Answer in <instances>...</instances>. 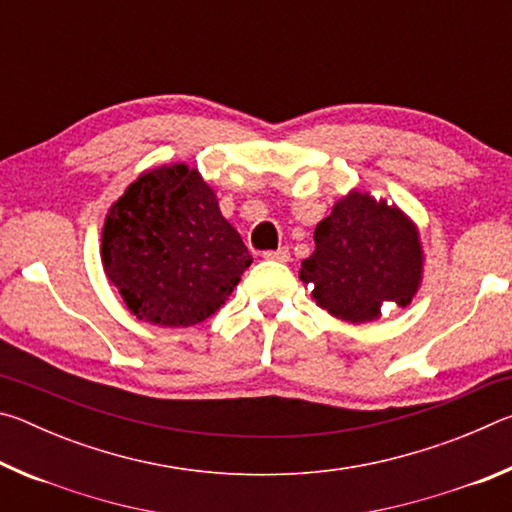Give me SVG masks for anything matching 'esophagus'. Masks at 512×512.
<instances>
[{
	"label": "esophagus",
	"instance_id": "1",
	"mask_svg": "<svg viewBox=\"0 0 512 512\" xmlns=\"http://www.w3.org/2000/svg\"><path fill=\"white\" fill-rule=\"evenodd\" d=\"M264 257L266 259H275V262H289L291 253H289L287 246H282V248H277V250H266Z\"/></svg>",
	"mask_w": 512,
	"mask_h": 512
}]
</instances>
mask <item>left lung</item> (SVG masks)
I'll return each mask as SVG.
<instances>
[{"label":"left lung","instance_id":"8db88e82","mask_svg":"<svg viewBox=\"0 0 512 512\" xmlns=\"http://www.w3.org/2000/svg\"><path fill=\"white\" fill-rule=\"evenodd\" d=\"M316 250L302 259L320 309L345 323H372L381 307H409L424 273L420 230L400 207L352 189L314 230Z\"/></svg>","mask_w":512,"mask_h":512}]
</instances>
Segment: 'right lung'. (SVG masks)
Instances as JSON below:
<instances>
[{"mask_svg": "<svg viewBox=\"0 0 512 512\" xmlns=\"http://www.w3.org/2000/svg\"><path fill=\"white\" fill-rule=\"evenodd\" d=\"M101 262L135 318L192 327L225 305L253 257L198 169L173 162L140 173L110 205Z\"/></svg>", "mask_w": 512, "mask_h": 512, "instance_id": "1", "label": "right lung"}]
</instances>
